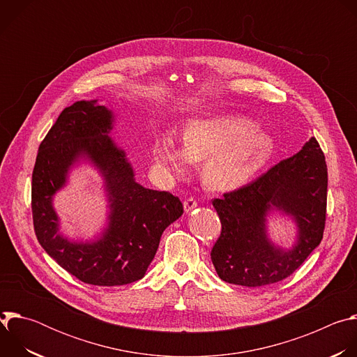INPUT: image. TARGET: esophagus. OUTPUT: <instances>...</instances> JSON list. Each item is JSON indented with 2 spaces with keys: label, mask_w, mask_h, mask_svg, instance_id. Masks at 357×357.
I'll use <instances>...</instances> for the list:
<instances>
[{
  "label": "esophagus",
  "mask_w": 357,
  "mask_h": 357,
  "mask_svg": "<svg viewBox=\"0 0 357 357\" xmlns=\"http://www.w3.org/2000/svg\"><path fill=\"white\" fill-rule=\"evenodd\" d=\"M195 208H197V202H196L195 197H188V199H185V202H183V209H185L186 213H188V212H192Z\"/></svg>",
  "instance_id": "esophagus-1"
}]
</instances>
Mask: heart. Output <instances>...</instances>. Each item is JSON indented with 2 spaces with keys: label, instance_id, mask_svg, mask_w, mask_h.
I'll return each instance as SVG.
<instances>
[{
  "label": "heart",
  "instance_id": "heart-1",
  "mask_svg": "<svg viewBox=\"0 0 357 357\" xmlns=\"http://www.w3.org/2000/svg\"><path fill=\"white\" fill-rule=\"evenodd\" d=\"M274 138L243 116H216L189 120L183 144L172 135L157 138L152 157L162 171L183 175L193 162L205 161L200 176L213 190H234L256 176L271 158Z\"/></svg>",
  "mask_w": 357,
  "mask_h": 357
}]
</instances>
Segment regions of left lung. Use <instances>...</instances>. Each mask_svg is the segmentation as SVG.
<instances>
[{"label": "left lung", "mask_w": 357, "mask_h": 357, "mask_svg": "<svg viewBox=\"0 0 357 357\" xmlns=\"http://www.w3.org/2000/svg\"><path fill=\"white\" fill-rule=\"evenodd\" d=\"M328 168L312 137L295 155L280 161L251 183L213 199L222 233L211 259L218 275L243 287H263L291 275L324 237ZM277 210L297 225V241L289 250L266 234V216Z\"/></svg>", "instance_id": "8db88e82"}]
</instances>
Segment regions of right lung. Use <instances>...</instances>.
<instances>
[{"instance_id": "add662e5", "label": "right lung", "mask_w": 357, "mask_h": 357, "mask_svg": "<svg viewBox=\"0 0 357 357\" xmlns=\"http://www.w3.org/2000/svg\"><path fill=\"white\" fill-rule=\"evenodd\" d=\"M112 110L97 100L66 107L39 145L32 172V218L39 244L77 280L116 287L141 280L154 260L164 230L183 213L169 192L146 189L134 179L126 152L109 137ZM79 160L91 162L105 179L109 223L94 242H70L59 231L53 195Z\"/></svg>"}]
</instances>
